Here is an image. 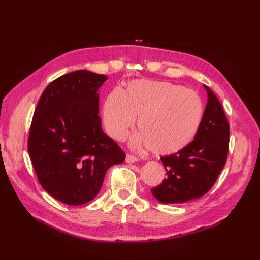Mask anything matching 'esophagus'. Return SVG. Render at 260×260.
I'll return each mask as SVG.
<instances>
[{
	"label": "esophagus",
	"instance_id": "obj_1",
	"mask_svg": "<svg viewBox=\"0 0 260 260\" xmlns=\"http://www.w3.org/2000/svg\"><path fill=\"white\" fill-rule=\"evenodd\" d=\"M138 160H139V158H137V157L132 155V154H127V155H126V158H125V161H126L127 163H134V162L138 161Z\"/></svg>",
	"mask_w": 260,
	"mask_h": 260
}]
</instances>
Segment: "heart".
I'll return each instance as SVG.
<instances>
[{"label": "heart", "mask_w": 260, "mask_h": 260, "mask_svg": "<svg viewBox=\"0 0 260 260\" xmlns=\"http://www.w3.org/2000/svg\"><path fill=\"white\" fill-rule=\"evenodd\" d=\"M204 116L200 95L165 81L134 80L124 90L108 93L103 105L107 134L117 141L125 140L138 119L140 133L133 139L160 156L180 152L193 141Z\"/></svg>", "instance_id": "1"}]
</instances>
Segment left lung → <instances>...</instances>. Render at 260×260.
Returning <instances> with one entry per match:
<instances>
[{"instance_id": "obj_1", "label": "left lung", "mask_w": 260, "mask_h": 260, "mask_svg": "<svg viewBox=\"0 0 260 260\" xmlns=\"http://www.w3.org/2000/svg\"><path fill=\"white\" fill-rule=\"evenodd\" d=\"M204 88L208 103L194 140L180 152L161 157L167 178L152 194L162 203H183L207 194L225 166L230 125L219 100L210 87Z\"/></svg>"}]
</instances>
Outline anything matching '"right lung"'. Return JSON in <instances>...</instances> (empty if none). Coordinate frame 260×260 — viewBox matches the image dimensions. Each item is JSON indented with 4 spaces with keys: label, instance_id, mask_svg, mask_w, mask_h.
<instances>
[{
    "label": "right lung",
    "instance_id": "add662e5",
    "mask_svg": "<svg viewBox=\"0 0 260 260\" xmlns=\"http://www.w3.org/2000/svg\"><path fill=\"white\" fill-rule=\"evenodd\" d=\"M104 75L76 71L52 81L38 102L28 153L46 192L68 206L91 201L106 171L125 153L102 131L98 89Z\"/></svg>",
    "mask_w": 260,
    "mask_h": 260
}]
</instances>
